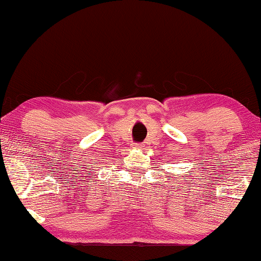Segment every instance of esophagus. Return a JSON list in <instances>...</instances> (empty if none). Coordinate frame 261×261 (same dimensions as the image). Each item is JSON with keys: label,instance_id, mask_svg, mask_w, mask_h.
I'll list each match as a JSON object with an SVG mask.
<instances>
[{"label": "esophagus", "instance_id": "esophagus-1", "mask_svg": "<svg viewBox=\"0 0 261 261\" xmlns=\"http://www.w3.org/2000/svg\"><path fill=\"white\" fill-rule=\"evenodd\" d=\"M135 147H138V148H141V147H144V146H142L141 144H138L137 146H135Z\"/></svg>", "mask_w": 261, "mask_h": 261}]
</instances>
